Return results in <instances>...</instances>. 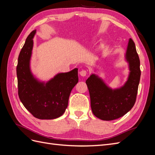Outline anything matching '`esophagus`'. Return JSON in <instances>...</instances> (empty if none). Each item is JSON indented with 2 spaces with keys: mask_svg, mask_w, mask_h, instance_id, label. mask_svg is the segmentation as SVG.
I'll return each mask as SVG.
<instances>
[{
  "mask_svg": "<svg viewBox=\"0 0 155 155\" xmlns=\"http://www.w3.org/2000/svg\"><path fill=\"white\" fill-rule=\"evenodd\" d=\"M87 74V70H81L80 72H79V74H80V76H82V77L86 76Z\"/></svg>",
  "mask_w": 155,
  "mask_h": 155,
  "instance_id": "esophagus-1",
  "label": "esophagus"
}]
</instances>
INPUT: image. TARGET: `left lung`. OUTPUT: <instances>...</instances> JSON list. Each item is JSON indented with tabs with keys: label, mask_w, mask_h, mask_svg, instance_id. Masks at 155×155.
I'll return each instance as SVG.
<instances>
[{
	"label": "left lung",
	"mask_w": 155,
	"mask_h": 155,
	"mask_svg": "<svg viewBox=\"0 0 155 155\" xmlns=\"http://www.w3.org/2000/svg\"><path fill=\"white\" fill-rule=\"evenodd\" d=\"M129 63L127 81L119 88L112 89L102 79L91 74L86 81L93 114L102 120L110 121L124 116L133 107L138 93L141 71L134 41L130 39L125 54Z\"/></svg>",
	"instance_id": "8db88e82"
}]
</instances>
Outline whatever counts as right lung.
<instances>
[{
	"label": "right lung",
	"mask_w": 155,
	"mask_h": 155,
	"mask_svg": "<svg viewBox=\"0 0 155 155\" xmlns=\"http://www.w3.org/2000/svg\"><path fill=\"white\" fill-rule=\"evenodd\" d=\"M35 33V30L28 36L18 58V94L23 105L35 118L55 119L62 116L67 108L70 92L78 82V69L59 73L46 83L37 79L30 70Z\"/></svg>",
	"instance_id": "add662e5"
}]
</instances>
